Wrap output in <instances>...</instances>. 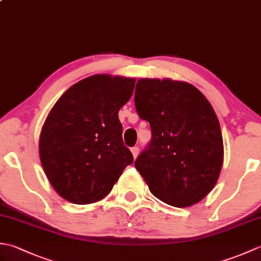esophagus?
<instances>
[{
  "label": "esophagus",
  "mask_w": 261,
  "mask_h": 261,
  "mask_svg": "<svg viewBox=\"0 0 261 261\" xmlns=\"http://www.w3.org/2000/svg\"><path fill=\"white\" fill-rule=\"evenodd\" d=\"M131 152H132V154H134V158H137L138 154H139V147L131 148Z\"/></svg>",
  "instance_id": "34e87169"
}]
</instances>
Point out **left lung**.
Wrapping results in <instances>:
<instances>
[{"label":"left lung","mask_w":261,"mask_h":261,"mask_svg":"<svg viewBox=\"0 0 261 261\" xmlns=\"http://www.w3.org/2000/svg\"><path fill=\"white\" fill-rule=\"evenodd\" d=\"M135 104L151 129V140L135 166L152 195L175 207L201 201L213 190L223 164L212 105L195 86L169 79L138 81Z\"/></svg>","instance_id":"obj_1"}]
</instances>
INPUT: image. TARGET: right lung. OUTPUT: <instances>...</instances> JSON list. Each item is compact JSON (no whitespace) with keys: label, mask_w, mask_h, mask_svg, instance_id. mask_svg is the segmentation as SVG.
Returning a JSON list of instances; mask_svg holds the SVG:
<instances>
[{"label":"right lung","mask_w":261,"mask_h":261,"mask_svg":"<svg viewBox=\"0 0 261 261\" xmlns=\"http://www.w3.org/2000/svg\"><path fill=\"white\" fill-rule=\"evenodd\" d=\"M136 80L107 74L76 83L54 105L41 129L39 154L60 196L90 204L112 191L134 156L122 141L119 111Z\"/></svg>","instance_id":"right-lung-1"}]
</instances>
